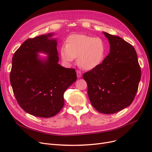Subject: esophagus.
I'll return each mask as SVG.
<instances>
[{
	"mask_svg": "<svg viewBox=\"0 0 152 152\" xmlns=\"http://www.w3.org/2000/svg\"><path fill=\"white\" fill-rule=\"evenodd\" d=\"M76 73H77V76L78 78H80L82 76V73L81 72L79 71V70H77L76 71Z\"/></svg>",
	"mask_w": 152,
	"mask_h": 152,
	"instance_id": "obj_1",
	"label": "esophagus"
}]
</instances>
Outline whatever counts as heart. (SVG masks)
<instances>
[{
	"label": "heart",
	"mask_w": 152,
	"mask_h": 152,
	"mask_svg": "<svg viewBox=\"0 0 152 152\" xmlns=\"http://www.w3.org/2000/svg\"><path fill=\"white\" fill-rule=\"evenodd\" d=\"M105 45L99 37L87 35H73L67 40V44L61 47L60 53L64 61L73 62L78 57V63L85 69L97 67L104 59Z\"/></svg>",
	"instance_id": "obj_1"
}]
</instances>
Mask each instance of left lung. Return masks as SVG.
I'll use <instances>...</instances> for the list:
<instances>
[{
	"mask_svg": "<svg viewBox=\"0 0 152 152\" xmlns=\"http://www.w3.org/2000/svg\"><path fill=\"white\" fill-rule=\"evenodd\" d=\"M103 34L110 52L100 65L85 73L92 105L99 112L113 114L129 106L136 95L141 69L134 47L118 36Z\"/></svg>",
	"mask_w": 152,
	"mask_h": 152,
	"instance_id": "1",
	"label": "left lung"
}]
</instances>
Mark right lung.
I'll use <instances>...</instances> for the list:
<instances>
[{"mask_svg":"<svg viewBox=\"0 0 152 152\" xmlns=\"http://www.w3.org/2000/svg\"><path fill=\"white\" fill-rule=\"evenodd\" d=\"M52 34L27 39L12 58L10 81L15 97L26 113L37 117L57 115L64 105L63 94L76 81L73 68L58 63L57 40L49 39ZM49 54L40 60L37 53Z\"/></svg>","mask_w":152,"mask_h":152,"instance_id":"add662e5","label":"right lung"}]
</instances>
